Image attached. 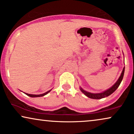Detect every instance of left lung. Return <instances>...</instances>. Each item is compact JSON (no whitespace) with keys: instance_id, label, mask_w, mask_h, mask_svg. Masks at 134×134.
I'll use <instances>...</instances> for the list:
<instances>
[{"instance_id":"1","label":"left lung","mask_w":134,"mask_h":134,"mask_svg":"<svg viewBox=\"0 0 134 134\" xmlns=\"http://www.w3.org/2000/svg\"><path fill=\"white\" fill-rule=\"evenodd\" d=\"M124 69H125V67H124L123 69H122V71L121 74V76L117 80L116 83H115L114 85H113L111 88H110L109 89L107 90L104 91V92L100 93H91L90 92H88V91H86L82 88L81 87H80V91H82V93H83L85 96L88 97L89 98L91 99H100L105 98V97H107L110 95L111 94L114 92V91L116 90L118 88V87L120 86L122 78H123L124 76Z\"/></svg>"}]
</instances>
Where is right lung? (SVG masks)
Here are the masks:
<instances>
[{"mask_svg":"<svg viewBox=\"0 0 134 134\" xmlns=\"http://www.w3.org/2000/svg\"><path fill=\"white\" fill-rule=\"evenodd\" d=\"M51 91V90L48 91H47V92L43 93V94H28V93H25V94H27V96H30V97H32V98H35V97H41V96H44V95L47 94V93L50 92Z\"/></svg>","mask_w":134,"mask_h":134,"instance_id":"1","label":"right lung"}]
</instances>
